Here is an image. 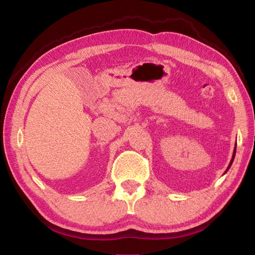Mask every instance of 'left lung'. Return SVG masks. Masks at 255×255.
I'll return each mask as SVG.
<instances>
[{
  "label": "left lung",
  "mask_w": 255,
  "mask_h": 255,
  "mask_svg": "<svg viewBox=\"0 0 255 255\" xmlns=\"http://www.w3.org/2000/svg\"><path fill=\"white\" fill-rule=\"evenodd\" d=\"M235 153H236V145H235V148H234V152H233V156H232V159H231V162H230V165H228V167L226 169V171H225V173L226 172L230 170V167H231V165H232V163H233V161H234V157H235Z\"/></svg>",
  "instance_id": "8db88e82"
}]
</instances>
